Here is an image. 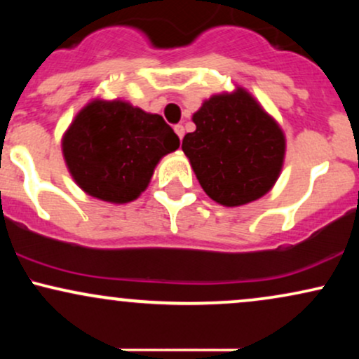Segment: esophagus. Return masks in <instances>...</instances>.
<instances>
[{
    "instance_id": "34e87169",
    "label": "esophagus",
    "mask_w": 359,
    "mask_h": 359,
    "mask_svg": "<svg viewBox=\"0 0 359 359\" xmlns=\"http://www.w3.org/2000/svg\"><path fill=\"white\" fill-rule=\"evenodd\" d=\"M174 130H175V133H177V137H179L180 140L184 138V133H185V130H184V126L182 125H175L174 126Z\"/></svg>"
}]
</instances>
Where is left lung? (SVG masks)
<instances>
[{
    "label": "left lung",
    "instance_id": "obj_1",
    "mask_svg": "<svg viewBox=\"0 0 359 359\" xmlns=\"http://www.w3.org/2000/svg\"><path fill=\"white\" fill-rule=\"evenodd\" d=\"M192 121L196 131L185 135L182 150L212 201L234 208L273 187L283 165L285 137L250 93L238 88L216 94Z\"/></svg>",
    "mask_w": 359,
    "mask_h": 359
}]
</instances>
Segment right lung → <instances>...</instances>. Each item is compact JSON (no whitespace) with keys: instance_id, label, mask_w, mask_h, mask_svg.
I'll use <instances>...</instances> for the list:
<instances>
[{"instance_id":"obj_1","label":"right lung","mask_w":359,"mask_h":359,"mask_svg":"<svg viewBox=\"0 0 359 359\" xmlns=\"http://www.w3.org/2000/svg\"><path fill=\"white\" fill-rule=\"evenodd\" d=\"M180 140L160 114L125 101H90L62 138L76 184L106 203H131L150 184L156 163Z\"/></svg>"}]
</instances>
